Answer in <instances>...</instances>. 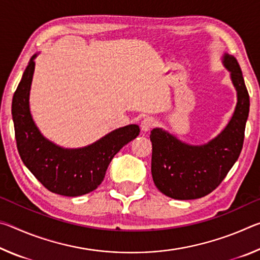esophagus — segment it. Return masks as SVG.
Instances as JSON below:
<instances>
[{
  "instance_id": "obj_1",
  "label": "esophagus",
  "mask_w": 260,
  "mask_h": 260,
  "mask_svg": "<svg viewBox=\"0 0 260 260\" xmlns=\"http://www.w3.org/2000/svg\"><path fill=\"white\" fill-rule=\"evenodd\" d=\"M155 124H156V121L153 118L147 117V118H144L142 121H141V129H142L143 132H148V131H150L153 126H155Z\"/></svg>"
}]
</instances>
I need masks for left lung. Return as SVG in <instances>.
I'll return each mask as SVG.
<instances>
[{
    "label": "left lung",
    "mask_w": 260,
    "mask_h": 260,
    "mask_svg": "<svg viewBox=\"0 0 260 260\" xmlns=\"http://www.w3.org/2000/svg\"><path fill=\"white\" fill-rule=\"evenodd\" d=\"M222 63L237 91L232 119L217 138L203 146L181 142L161 128L151 131V173L156 187L174 200H196L217 188L239 158L243 147L250 99L239 63L225 54Z\"/></svg>",
    "instance_id": "8db88e82"
}]
</instances>
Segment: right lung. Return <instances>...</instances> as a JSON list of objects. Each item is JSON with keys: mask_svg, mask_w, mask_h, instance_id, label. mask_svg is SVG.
Here are the masks:
<instances>
[{"mask_svg": "<svg viewBox=\"0 0 260 260\" xmlns=\"http://www.w3.org/2000/svg\"><path fill=\"white\" fill-rule=\"evenodd\" d=\"M35 57L30 58L12 99L18 152L25 166L48 190L69 197L85 195L102 183L110 161L139 135L140 127H121L85 148L64 149L50 142L40 133L29 111Z\"/></svg>", "mask_w": 260, "mask_h": 260, "instance_id": "add662e5", "label": "right lung"}]
</instances>
